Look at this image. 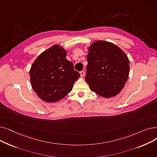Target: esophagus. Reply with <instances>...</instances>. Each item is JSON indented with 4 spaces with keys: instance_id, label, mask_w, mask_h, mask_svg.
<instances>
[{
    "instance_id": "obj_1",
    "label": "esophagus",
    "mask_w": 157,
    "mask_h": 157,
    "mask_svg": "<svg viewBox=\"0 0 157 157\" xmlns=\"http://www.w3.org/2000/svg\"><path fill=\"white\" fill-rule=\"evenodd\" d=\"M80 75H81V77H83V76H85V71H80Z\"/></svg>"
}]
</instances>
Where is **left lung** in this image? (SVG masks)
Segmentation results:
<instances>
[{"label":"left lung","instance_id":"left-lung-1","mask_svg":"<svg viewBox=\"0 0 157 157\" xmlns=\"http://www.w3.org/2000/svg\"><path fill=\"white\" fill-rule=\"evenodd\" d=\"M85 81L92 92L109 98L118 94L129 74V60L111 43L98 40L89 48Z\"/></svg>","mask_w":157,"mask_h":157}]
</instances>
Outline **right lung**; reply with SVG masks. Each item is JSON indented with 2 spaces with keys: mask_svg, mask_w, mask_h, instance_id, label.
Instances as JSON below:
<instances>
[{
  "mask_svg": "<svg viewBox=\"0 0 157 157\" xmlns=\"http://www.w3.org/2000/svg\"><path fill=\"white\" fill-rule=\"evenodd\" d=\"M65 50L55 45L41 53L30 70L31 85L39 98L57 102L67 95L80 77L73 63L66 59Z\"/></svg>",
  "mask_w": 157,
  "mask_h": 157,
  "instance_id": "add662e5",
  "label": "right lung"
}]
</instances>
